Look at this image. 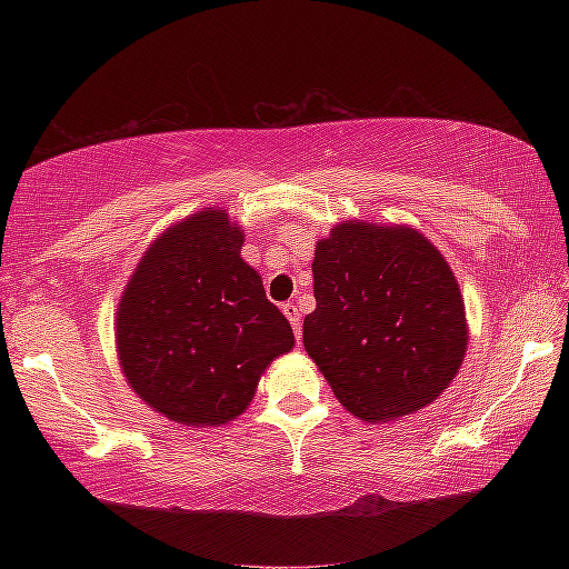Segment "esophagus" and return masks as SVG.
<instances>
[{
  "instance_id": "1",
  "label": "esophagus",
  "mask_w": 569,
  "mask_h": 569,
  "mask_svg": "<svg viewBox=\"0 0 569 569\" xmlns=\"http://www.w3.org/2000/svg\"><path fill=\"white\" fill-rule=\"evenodd\" d=\"M283 313H286V319L291 321V326H293L296 341L301 343V339H303V333H301V311H298V306H293V303H286V306H283Z\"/></svg>"
}]
</instances>
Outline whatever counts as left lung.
Masks as SVG:
<instances>
[{
  "mask_svg": "<svg viewBox=\"0 0 569 569\" xmlns=\"http://www.w3.org/2000/svg\"><path fill=\"white\" fill-rule=\"evenodd\" d=\"M303 346L353 417L391 421L441 397L465 361V301L409 226L343 220L316 243Z\"/></svg>",
  "mask_w": 569,
  "mask_h": 569,
  "instance_id": "left-lung-1",
  "label": "left lung"
}]
</instances>
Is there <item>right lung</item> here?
Segmentation results:
<instances>
[{
	"mask_svg": "<svg viewBox=\"0 0 569 569\" xmlns=\"http://www.w3.org/2000/svg\"><path fill=\"white\" fill-rule=\"evenodd\" d=\"M243 230L203 208L170 226L124 286L114 321L122 373L152 411L220 427L248 409L293 329L243 258Z\"/></svg>",
	"mask_w": 569,
	"mask_h": 569,
	"instance_id": "right-lung-1",
	"label": "right lung"
}]
</instances>
